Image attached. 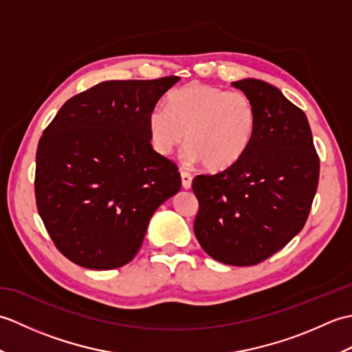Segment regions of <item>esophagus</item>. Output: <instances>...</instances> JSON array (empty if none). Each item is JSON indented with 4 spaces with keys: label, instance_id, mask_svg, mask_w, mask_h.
<instances>
[{
    "label": "esophagus",
    "instance_id": "obj_1",
    "mask_svg": "<svg viewBox=\"0 0 352 352\" xmlns=\"http://www.w3.org/2000/svg\"><path fill=\"white\" fill-rule=\"evenodd\" d=\"M180 175H182V184L184 189H190L192 188V175L189 172L186 170H180Z\"/></svg>",
    "mask_w": 352,
    "mask_h": 352
}]
</instances>
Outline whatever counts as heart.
Instances as JSON below:
<instances>
[{
    "label": "heart",
    "mask_w": 352,
    "mask_h": 352,
    "mask_svg": "<svg viewBox=\"0 0 352 352\" xmlns=\"http://www.w3.org/2000/svg\"><path fill=\"white\" fill-rule=\"evenodd\" d=\"M146 126L160 155H170L186 139V162L222 172L250 149L257 130V109L243 92L190 83L169 94L166 107L149 110Z\"/></svg>",
    "instance_id": "heart-1"
}]
</instances>
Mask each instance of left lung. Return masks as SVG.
<instances>
[{
    "mask_svg": "<svg viewBox=\"0 0 352 352\" xmlns=\"http://www.w3.org/2000/svg\"><path fill=\"white\" fill-rule=\"evenodd\" d=\"M256 104L257 130L233 168L193 178L199 203L193 231L212 258L251 266L302 230L319 182V157L301 109L257 78L231 83Z\"/></svg>",
    "mask_w": 352,
    "mask_h": 352,
    "instance_id": "8db88e82",
    "label": "left lung"
}]
</instances>
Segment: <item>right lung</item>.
I'll return each instance as SVG.
<instances>
[{"label":"right lung","instance_id":"add662e5","mask_svg":"<svg viewBox=\"0 0 352 352\" xmlns=\"http://www.w3.org/2000/svg\"><path fill=\"white\" fill-rule=\"evenodd\" d=\"M180 77L102 81L66 101L36 153V203L65 257L109 271L133 260L149 219L182 188L146 116Z\"/></svg>","mask_w":352,"mask_h":352}]
</instances>
